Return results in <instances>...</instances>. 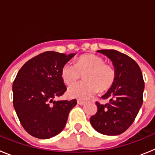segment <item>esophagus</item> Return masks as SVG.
<instances>
[{"label": "esophagus", "mask_w": 155, "mask_h": 155, "mask_svg": "<svg viewBox=\"0 0 155 155\" xmlns=\"http://www.w3.org/2000/svg\"><path fill=\"white\" fill-rule=\"evenodd\" d=\"M78 104L80 105H84L85 104V102H83V101H81V100H78Z\"/></svg>", "instance_id": "1"}]
</instances>
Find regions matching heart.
Returning a JSON list of instances; mask_svg holds the SVG:
<instances>
[{
  "label": "heart",
  "instance_id": "b5f03b06",
  "mask_svg": "<svg viewBox=\"0 0 155 155\" xmlns=\"http://www.w3.org/2000/svg\"><path fill=\"white\" fill-rule=\"evenodd\" d=\"M84 75V81L69 87L71 98L85 100L100 91L109 89L114 84L116 71L105 64L104 59L94 54H84L76 59L74 64L67 63L61 68V78L66 84H75Z\"/></svg>",
  "mask_w": 155,
  "mask_h": 155
}]
</instances>
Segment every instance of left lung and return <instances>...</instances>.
I'll return each mask as SVG.
<instances>
[{"label":"left lung","mask_w":155,"mask_h":155,"mask_svg":"<svg viewBox=\"0 0 155 155\" xmlns=\"http://www.w3.org/2000/svg\"><path fill=\"white\" fill-rule=\"evenodd\" d=\"M98 52L113 62L116 79L102 97L109 102L105 105L96 102L98 110L90 123L97 132L115 136L125 132L134 123L143 103L144 81L141 70L132 58L115 50Z\"/></svg>","instance_id":"1"}]
</instances>
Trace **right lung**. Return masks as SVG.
<instances>
[{"label":"right lung","mask_w":155,"mask_h":155,"mask_svg":"<svg viewBox=\"0 0 155 155\" xmlns=\"http://www.w3.org/2000/svg\"><path fill=\"white\" fill-rule=\"evenodd\" d=\"M75 53L66 55L46 51L27 61L12 85L13 105L23 128L39 139H49L61 132L77 100L54 101L67 87L61 68Z\"/></svg>","instance_id":"1"}]
</instances>
